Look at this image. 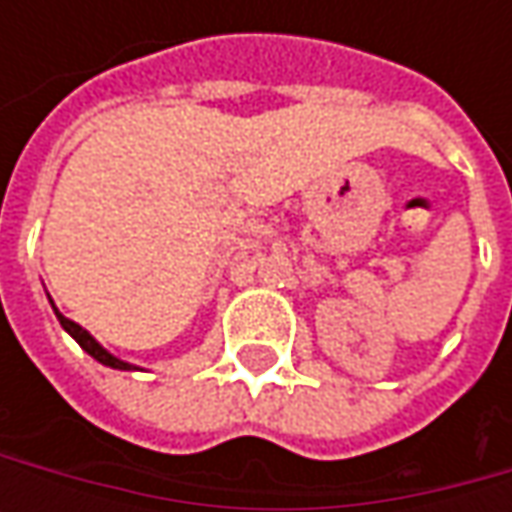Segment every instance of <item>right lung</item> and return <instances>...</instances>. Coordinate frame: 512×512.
<instances>
[{
	"mask_svg": "<svg viewBox=\"0 0 512 512\" xmlns=\"http://www.w3.org/2000/svg\"><path fill=\"white\" fill-rule=\"evenodd\" d=\"M53 310H56V307H53ZM56 319H59V325L65 327V330H68L70 336H73V339L79 342V347H82V350H88V353H90V356H93V359H96V362L108 364V367H119V370H128L130 364L119 362L116 356H110L108 350H105L102 344L96 342V339L90 336L88 330H82V327L76 325V322H70V319H65V316H62L59 310H56Z\"/></svg>",
	"mask_w": 512,
	"mask_h": 512,
	"instance_id": "1",
	"label": "right lung"
}]
</instances>
